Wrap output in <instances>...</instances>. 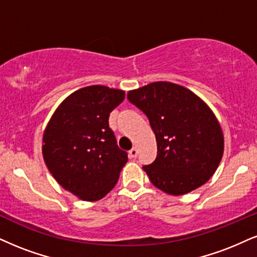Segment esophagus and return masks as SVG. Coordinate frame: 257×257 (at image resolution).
Wrapping results in <instances>:
<instances>
[{
	"instance_id": "34e87169",
	"label": "esophagus",
	"mask_w": 257,
	"mask_h": 257,
	"mask_svg": "<svg viewBox=\"0 0 257 257\" xmlns=\"http://www.w3.org/2000/svg\"><path fill=\"white\" fill-rule=\"evenodd\" d=\"M137 155H138V149L137 148H132L131 150L128 151L130 158H136V157H137Z\"/></svg>"
}]
</instances>
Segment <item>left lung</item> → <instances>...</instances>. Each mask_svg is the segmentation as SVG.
<instances>
[{
    "instance_id": "left-lung-1",
    "label": "left lung",
    "mask_w": 257,
    "mask_h": 257,
    "mask_svg": "<svg viewBox=\"0 0 257 257\" xmlns=\"http://www.w3.org/2000/svg\"><path fill=\"white\" fill-rule=\"evenodd\" d=\"M127 99L148 116L156 136V160L143 166L151 183L168 194L182 195L207 182L224 151L223 132L210 107L170 82L131 90Z\"/></svg>"
}]
</instances>
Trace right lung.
<instances>
[{"label":"right lung","instance_id":"obj_1","mask_svg":"<svg viewBox=\"0 0 257 257\" xmlns=\"http://www.w3.org/2000/svg\"><path fill=\"white\" fill-rule=\"evenodd\" d=\"M125 91L104 85L81 88L53 113L43 136V156L63 188L85 201L102 199L127 162L110 130L112 110Z\"/></svg>","mask_w":257,"mask_h":257}]
</instances>
